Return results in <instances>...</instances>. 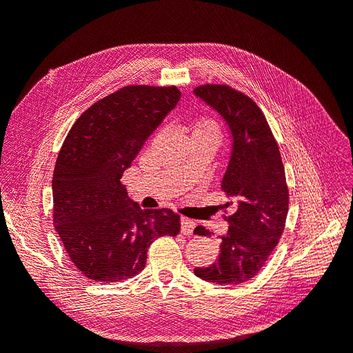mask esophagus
<instances>
[{"mask_svg": "<svg viewBox=\"0 0 353 353\" xmlns=\"http://www.w3.org/2000/svg\"><path fill=\"white\" fill-rule=\"evenodd\" d=\"M196 227V222L193 219L188 218H181V232L185 234V236H191L193 234V230Z\"/></svg>", "mask_w": 353, "mask_h": 353, "instance_id": "34e87169", "label": "esophagus"}]
</instances>
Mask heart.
<instances>
[{"instance_id": "heart-1", "label": "heart", "mask_w": 353, "mask_h": 353, "mask_svg": "<svg viewBox=\"0 0 353 353\" xmlns=\"http://www.w3.org/2000/svg\"><path fill=\"white\" fill-rule=\"evenodd\" d=\"M196 131H209V132H213V134L218 135L219 134V128H218L216 122H213L210 119H205V121H201L199 123Z\"/></svg>"}]
</instances>
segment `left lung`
Instances as JSON below:
<instances>
[{"mask_svg": "<svg viewBox=\"0 0 353 353\" xmlns=\"http://www.w3.org/2000/svg\"><path fill=\"white\" fill-rule=\"evenodd\" d=\"M227 122L232 152L221 181V190L234 205L223 216L230 223L221 237L219 259L206 268H194L199 279L216 284H241L252 280L279 244L288 212L284 165L266 117L249 95L228 85L206 83L194 90ZM194 234L210 236L205 227Z\"/></svg>", "mask_w": 353, "mask_h": 353, "instance_id": "1", "label": "left lung"}]
</instances>
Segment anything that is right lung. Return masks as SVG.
Here are the masks:
<instances>
[{"label":"right lung","instance_id":"obj_1","mask_svg":"<svg viewBox=\"0 0 353 353\" xmlns=\"http://www.w3.org/2000/svg\"><path fill=\"white\" fill-rule=\"evenodd\" d=\"M181 92L128 85L85 110L63 143L52 175V222L68 256L88 280L140 274L150 244L179 232V215L130 200L121 178Z\"/></svg>","mask_w":353,"mask_h":353}]
</instances>
